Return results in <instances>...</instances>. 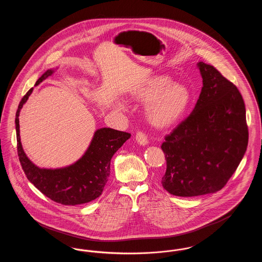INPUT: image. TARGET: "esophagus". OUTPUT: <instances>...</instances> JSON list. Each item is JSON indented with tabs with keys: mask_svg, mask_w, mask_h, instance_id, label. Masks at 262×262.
Here are the masks:
<instances>
[{
	"mask_svg": "<svg viewBox=\"0 0 262 262\" xmlns=\"http://www.w3.org/2000/svg\"><path fill=\"white\" fill-rule=\"evenodd\" d=\"M136 140L137 143L140 145H147L148 144V139L146 136L142 132H138L136 136Z\"/></svg>",
	"mask_w": 262,
	"mask_h": 262,
	"instance_id": "34e87169",
	"label": "esophagus"
}]
</instances>
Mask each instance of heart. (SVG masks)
Wrapping results in <instances>:
<instances>
[{
    "mask_svg": "<svg viewBox=\"0 0 262 262\" xmlns=\"http://www.w3.org/2000/svg\"><path fill=\"white\" fill-rule=\"evenodd\" d=\"M133 99L147 102L145 115L151 125L167 129L177 125L190 102L188 88L180 82H173L171 76L154 75L130 91ZM118 109H125V104L119 101Z\"/></svg>",
    "mask_w": 262,
    "mask_h": 262,
    "instance_id": "b5f03b06",
    "label": "heart"
}]
</instances>
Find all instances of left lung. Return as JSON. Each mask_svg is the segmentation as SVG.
Here are the masks:
<instances>
[{"mask_svg":"<svg viewBox=\"0 0 262 262\" xmlns=\"http://www.w3.org/2000/svg\"><path fill=\"white\" fill-rule=\"evenodd\" d=\"M202 88L195 107L163 142L167 170L162 186L189 198L220 190L248 146L245 102L237 88L213 66L198 62Z\"/></svg>","mask_w":262,"mask_h":262,"instance_id":"obj_1","label":"left lung"}]
</instances>
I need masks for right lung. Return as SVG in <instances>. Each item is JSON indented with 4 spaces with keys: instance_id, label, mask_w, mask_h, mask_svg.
Here are the masks:
<instances>
[{
    "instance_id": "obj_1",
    "label": "right lung",
    "mask_w": 262,
    "mask_h": 262,
    "mask_svg": "<svg viewBox=\"0 0 262 262\" xmlns=\"http://www.w3.org/2000/svg\"><path fill=\"white\" fill-rule=\"evenodd\" d=\"M57 69L47 70L38 78L35 86ZM32 91L33 88L29 89L24 96L15 115L17 154L28 181L44 195L63 205H77L96 200L108 182L113 155L130 137V134L101 127L94 133L88 149L77 161L62 168H40L25 154L19 136V113Z\"/></svg>"
}]
</instances>
